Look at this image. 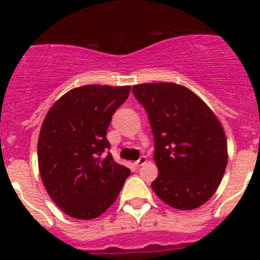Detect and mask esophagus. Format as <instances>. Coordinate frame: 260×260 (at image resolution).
<instances>
[{
    "mask_svg": "<svg viewBox=\"0 0 260 260\" xmlns=\"http://www.w3.org/2000/svg\"><path fill=\"white\" fill-rule=\"evenodd\" d=\"M146 161H147V157L146 156H141V157L138 158L137 161H135V167H142V165L143 164H146Z\"/></svg>",
    "mask_w": 260,
    "mask_h": 260,
    "instance_id": "obj_1",
    "label": "esophagus"
}]
</instances>
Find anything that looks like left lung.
Listing matches in <instances>:
<instances>
[{
    "label": "left lung",
    "instance_id": "left-lung-1",
    "mask_svg": "<svg viewBox=\"0 0 260 260\" xmlns=\"http://www.w3.org/2000/svg\"><path fill=\"white\" fill-rule=\"evenodd\" d=\"M133 93L148 114L155 139V194L177 210L204 204L219 187L228 162L226 138L217 117L180 84H137Z\"/></svg>",
    "mask_w": 260,
    "mask_h": 260
}]
</instances>
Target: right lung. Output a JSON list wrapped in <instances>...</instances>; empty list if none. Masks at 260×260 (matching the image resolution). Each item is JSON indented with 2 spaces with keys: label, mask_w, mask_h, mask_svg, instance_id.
Returning <instances> with one entry per match:
<instances>
[{
  "label": "right lung",
  "mask_w": 260,
  "mask_h": 260,
  "mask_svg": "<svg viewBox=\"0 0 260 260\" xmlns=\"http://www.w3.org/2000/svg\"><path fill=\"white\" fill-rule=\"evenodd\" d=\"M130 86L71 89L49 109L38 142L41 180L66 215L95 219L114 203L130 169L113 160L107 130Z\"/></svg>",
  "instance_id": "right-lung-1"
}]
</instances>
